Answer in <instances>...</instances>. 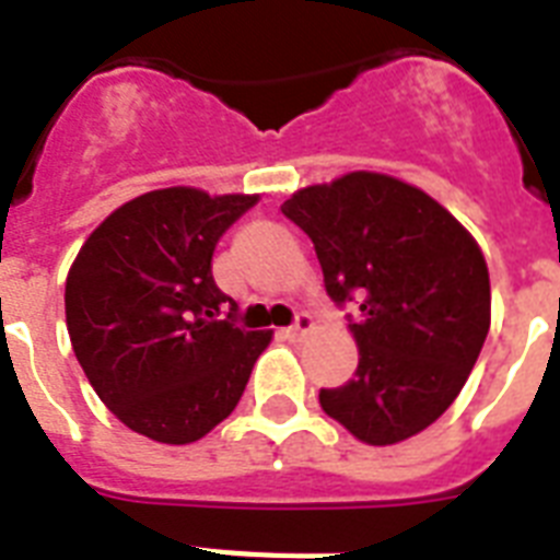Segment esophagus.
I'll list each match as a JSON object with an SVG mask.
<instances>
[{
	"mask_svg": "<svg viewBox=\"0 0 560 560\" xmlns=\"http://www.w3.org/2000/svg\"><path fill=\"white\" fill-rule=\"evenodd\" d=\"M311 331H314V316L305 314V311H302V314H296L293 325L288 328L290 337H299V340H302V337H305V334H311Z\"/></svg>",
	"mask_w": 560,
	"mask_h": 560,
	"instance_id": "34e87169",
	"label": "esophagus"
}]
</instances>
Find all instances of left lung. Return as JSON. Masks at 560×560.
Here are the masks:
<instances>
[{
	"label": "left lung",
	"mask_w": 560,
	"mask_h": 560,
	"mask_svg": "<svg viewBox=\"0 0 560 560\" xmlns=\"http://www.w3.org/2000/svg\"><path fill=\"white\" fill-rule=\"evenodd\" d=\"M311 241L325 290L358 302L349 328L358 372L319 404L366 444L430 427L468 381L491 325V284L477 241L421 188L358 171L281 206Z\"/></svg>",
	"instance_id": "8db88e82"
}]
</instances>
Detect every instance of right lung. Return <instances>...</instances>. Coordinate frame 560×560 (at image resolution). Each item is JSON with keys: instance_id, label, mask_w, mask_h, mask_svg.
Here are the masks:
<instances>
[{"instance_id": "right-lung-1", "label": "right lung", "mask_w": 560, "mask_h": 560, "mask_svg": "<svg viewBox=\"0 0 560 560\" xmlns=\"http://www.w3.org/2000/svg\"><path fill=\"white\" fill-rule=\"evenodd\" d=\"M258 197L162 188L101 223L66 279L74 358L109 412L153 442L188 444L237 407L270 331H246L211 255Z\"/></svg>"}]
</instances>
